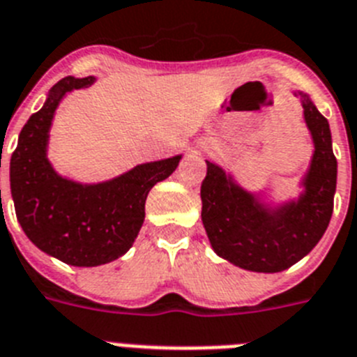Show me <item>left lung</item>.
<instances>
[{"label": "left lung", "instance_id": "left-lung-1", "mask_svg": "<svg viewBox=\"0 0 357 357\" xmlns=\"http://www.w3.org/2000/svg\"><path fill=\"white\" fill-rule=\"evenodd\" d=\"M294 96H299L314 145L298 197L274 203L266 192H250L229 170L206 161L202 183L203 227L214 252L245 271H287L319 243L331 221L337 179L331 127L310 96L301 91Z\"/></svg>", "mask_w": 357, "mask_h": 357}]
</instances>
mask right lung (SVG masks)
Listing matches in <instances>:
<instances>
[{
	"instance_id": "1",
	"label": "right lung",
	"mask_w": 357,
	"mask_h": 357,
	"mask_svg": "<svg viewBox=\"0 0 357 357\" xmlns=\"http://www.w3.org/2000/svg\"><path fill=\"white\" fill-rule=\"evenodd\" d=\"M94 82V76H67L56 83L21 128L10 158V192L21 229L40 250L72 266L105 265L127 252L145 221L151 188L181 160L178 154L136 165L100 183H79L56 172L47 158L54 114L68 92Z\"/></svg>"
}]
</instances>
